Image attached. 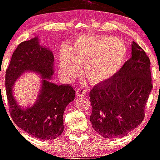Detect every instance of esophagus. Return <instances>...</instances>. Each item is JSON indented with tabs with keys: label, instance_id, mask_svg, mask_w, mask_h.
<instances>
[{
	"label": "esophagus",
	"instance_id": "esophagus-1",
	"mask_svg": "<svg viewBox=\"0 0 160 160\" xmlns=\"http://www.w3.org/2000/svg\"><path fill=\"white\" fill-rule=\"evenodd\" d=\"M76 95L77 98L83 97V96L86 95V91L83 88H77V91H76Z\"/></svg>",
	"mask_w": 160,
	"mask_h": 160
}]
</instances>
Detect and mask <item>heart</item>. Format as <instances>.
Masks as SVG:
<instances>
[{
  "mask_svg": "<svg viewBox=\"0 0 160 160\" xmlns=\"http://www.w3.org/2000/svg\"><path fill=\"white\" fill-rule=\"evenodd\" d=\"M127 57L123 41L110 37L88 35L77 39L72 48L60 52V67L64 77L72 79L80 70L92 83H102L111 78L121 67Z\"/></svg>",
  "mask_w": 160,
  "mask_h": 160,
  "instance_id": "1",
  "label": "heart"
}]
</instances>
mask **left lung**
<instances>
[{
  "instance_id": "8db88e82",
  "label": "left lung",
  "mask_w": 160,
  "mask_h": 160,
  "mask_svg": "<svg viewBox=\"0 0 160 160\" xmlns=\"http://www.w3.org/2000/svg\"><path fill=\"white\" fill-rule=\"evenodd\" d=\"M131 57L111 78L90 91L93 128L105 138L123 137L145 117V107L152 89L150 59L134 41Z\"/></svg>"
}]
</instances>
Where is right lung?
<instances>
[{
  "instance_id": "1",
  "label": "right lung",
  "mask_w": 160,
  "mask_h": 160,
  "mask_svg": "<svg viewBox=\"0 0 160 160\" xmlns=\"http://www.w3.org/2000/svg\"><path fill=\"white\" fill-rule=\"evenodd\" d=\"M53 65L52 52L40 45L35 37L18 44L6 69L5 88L12 119L29 135L42 140H52L62 133L65 108L75 98V91L71 85H57L48 81L54 73ZM26 71H33L41 75L42 88L34 106L22 109L14 100L12 86Z\"/></svg>"
}]
</instances>
